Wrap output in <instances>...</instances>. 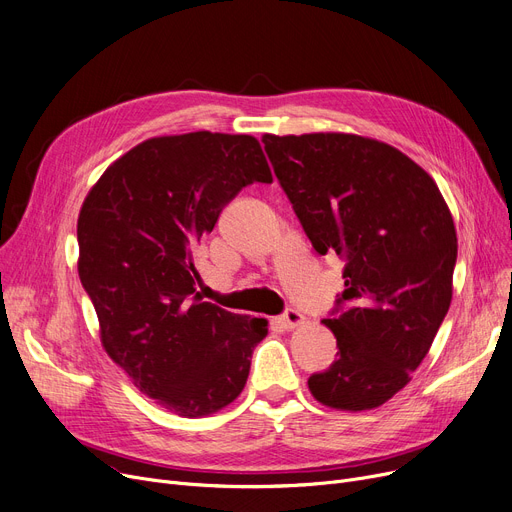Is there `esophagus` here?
I'll use <instances>...</instances> for the list:
<instances>
[{"instance_id": "1", "label": "esophagus", "mask_w": 512, "mask_h": 512, "mask_svg": "<svg viewBox=\"0 0 512 512\" xmlns=\"http://www.w3.org/2000/svg\"><path fill=\"white\" fill-rule=\"evenodd\" d=\"M280 322L284 324V328H297V326H301L305 322V318L299 314L297 309H286L284 314H282V318H280Z\"/></svg>"}]
</instances>
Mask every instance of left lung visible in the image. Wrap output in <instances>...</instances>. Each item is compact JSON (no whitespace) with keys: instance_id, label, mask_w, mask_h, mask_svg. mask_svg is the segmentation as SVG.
<instances>
[{"instance_id":"obj_1","label":"left lung","mask_w":512,"mask_h":512,"mask_svg":"<svg viewBox=\"0 0 512 512\" xmlns=\"http://www.w3.org/2000/svg\"><path fill=\"white\" fill-rule=\"evenodd\" d=\"M320 255L345 259L339 358L309 376L320 404L362 412L402 391L452 301L458 238L433 177L397 148L341 131L261 138Z\"/></svg>"}]
</instances>
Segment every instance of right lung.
<instances>
[{
	"label": "right lung",
	"instance_id": "obj_1",
	"mask_svg": "<svg viewBox=\"0 0 512 512\" xmlns=\"http://www.w3.org/2000/svg\"><path fill=\"white\" fill-rule=\"evenodd\" d=\"M272 171L253 136L192 131L144 140L87 192L81 284L100 339L142 393L184 418L232 404L247 385L268 320L201 301L194 247L232 198Z\"/></svg>",
	"mask_w": 512,
	"mask_h": 512
}]
</instances>
